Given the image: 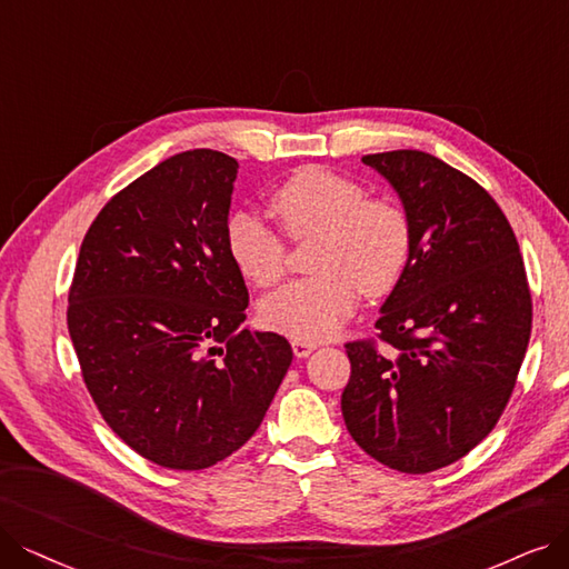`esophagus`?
I'll return each mask as SVG.
<instances>
[{
  "mask_svg": "<svg viewBox=\"0 0 569 569\" xmlns=\"http://www.w3.org/2000/svg\"><path fill=\"white\" fill-rule=\"evenodd\" d=\"M317 348V343H312V340H303V338H291V350L293 355H297L299 359L308 357L312 350Z\"/></svg>",
  "mask_w": 569,
  "mask_h": 569,
  "instance_id": "esophagus-1",
  "label": "esophagus"
}]
</instances>
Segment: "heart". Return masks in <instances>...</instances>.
<instances>
[{"label":"heart","instance_id":"heart-1","mask_svg":"<svg viewBox=\"0 0 569 569\" xmlns=\"http://www.w3.org/2000/svg\"><path fill=\"white\" fill-rule=\"evenodd\" d=\"M291 240L317 238V276L289 282L261 301V322L291 338L333 336L355 312L359 293L395 291L411 257V221L392 200L367 198L359 181L308 166L287 177L270 198ZM226 252L257 287L276 284L287 268L284 240L249 212H233L223 229Z\"/></svg>","mask_w":569,"mask_h":569}]
</instances>
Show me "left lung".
Returning <instances> with one entry per match:
<instances>
[{
	"instance_id": "left-lung-1",
	"label": "left lung",
	"mask_w": 569,
	"mask_h": 569,
	"mask_svg": "<svg viewBox=\"0 0 569 569\" xmlns=\"http://www.w3.org/2000/svg\"><path fill=\"white\" fill-rule=\"evenodd\" d=\"M411 221V257L380 308L376 340L346 343L340 397L357 446L385 467L427 473L479 446L511 399L532 299L511 226L492 196L437 156L369 153Z\"/></svg>"
}]
</instances>
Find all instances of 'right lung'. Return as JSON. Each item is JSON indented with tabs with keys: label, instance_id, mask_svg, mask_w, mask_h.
<instances>
[{
	"label": "right lung",
	"instance_id": "1",
	"mask_svg": "<svg viewBox=\"0 0 569 569\" xmlns=\"http://www.w3.org/2000/svg\"><path fill=\"white\" fill-rule=\"evenodd\" d=\"M238 161L181 151L100 210L81 242L67 329L104 422L142 458L196 471L259 429L291 363L287 338L249 331L226 252Z\"/></svg>",
	"mask_w": 569,
	"mask_h": 569
}]
</instances>
